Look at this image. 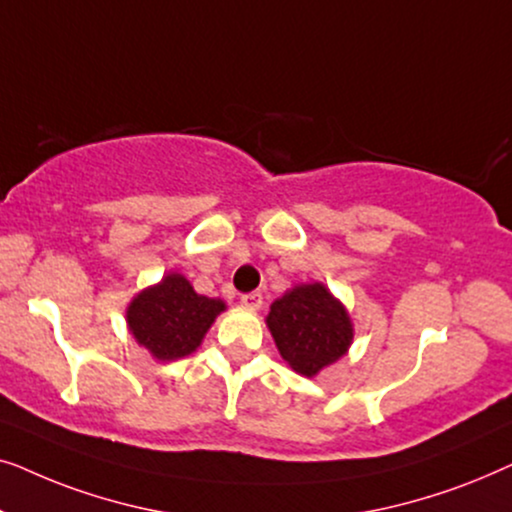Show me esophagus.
<instances>
[{
    "label": "esophagus",
    "mask_w": 512,
    "mask_h": 512,
    "mask_svg": "<svg viewBox=\"0 0 512 512\" xmlns=\"http://www.w3.org/2000/svg\"><path fill=\"white\" fill-rule=\"evenodd\" d=\"M242 303L251 307V310H258V307L263 305V293L261 291H251V293H244L242 296Z\"/></svg>",
    "instance_id": "1"
}]
</instances>
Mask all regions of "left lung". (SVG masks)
I'll return each instance as SVG.
<instances>
[{
	"instance_id": "8db88e82",
	"label": "left lung",
	"mask_w": 512,
	"mask_h": 512,
	"mask_svg": "<svg viewBox=\"0 0 512 512\" xmlns=\"http://www.w3.org/2000/svg\"><path fill=\"white\" fill-rule=\"evenodd\" d=\"M268 326L279 354L296 373L312 377L347 352L352 321L324 284H303L275 300Z\"/></svg>"
}]
</instances>
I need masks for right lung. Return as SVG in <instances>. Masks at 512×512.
Returning <instances> with one entry per match:
<instances>
[{
	"mask_svg": "<svg viewBox=\"0 0 512 512\" xmlns=\"http://www.w3.org/2000/svg\"><path fill=\"white\" fill-rule=\"evenodd\" d=\"M226 305L200 296L181 275H167L163 282L139 293L128 307V324L139 345L160 361H174L195 352L202 335Z\"/></svg>",
	"mask_w": 512,
	"mask_h": 512,
	"instance_id": "add662e5",
	"label": "right lung"
}]
</instances>
